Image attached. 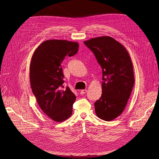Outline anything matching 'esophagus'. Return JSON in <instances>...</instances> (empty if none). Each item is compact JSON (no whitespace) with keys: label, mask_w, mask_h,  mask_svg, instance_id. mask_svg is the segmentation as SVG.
<instances>
[{"label":"esophagus","mask_w":159,"mask_h":159,"mask_svg":"<svg viewBox=\"0 0 159 159\" xmlns=\"http://www.w3.org/2000/svg\"><path fill=\"white\" fill-rule=\"evenodd\" d=\"M86 92H87V89H82V90L80 91V93L81 94H84Z\"/></svg>","instance_id":"1"}]
</instances>
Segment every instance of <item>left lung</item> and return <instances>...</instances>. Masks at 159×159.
Masks as SVG:
<instances>
[{"instance_id": "8db88e82", "label": "left lung", "mask_w": 159, "mask_h": 159, "mask_svg": "<svg viewBox=\"0 0 159 159\" xmlns=\"http://www.w3.org/2000/svg\"><path fill=\"white\" fill-rule=\"evenodd\" d=\"M102 68V94L94 103L97 116L109 121L125 108L134 86L131 57L121 44L110 36H100L85 41Z\"/></svg>"}]
</instances>
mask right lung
Wrapping results in <instances>:
<instances>
[{
	"instance_id": "right-lung-1",
	"label": "right lung",
	"mask_w": 159,
	"mask_h": 159,
	"mask_svg": "<svg viewBox=\"0 0 159 159\" xmlns=\"http://www.w3.org/2000/svg\"><path fill=\"white\" fill-rule=\"evenodd\" d=\"M79 44L64 40H46L34 52L30 66L32 91L40 107L53 121L61 122L72 113L75 95L64 88L61 63L78 52Z\"/></svg>"
}]
</instances>
